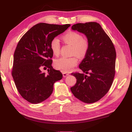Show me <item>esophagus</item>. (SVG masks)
<instances>
[{
  "mask_svg": "<svg viewBox=\"0 0 132 132\" xmlns=\"http://www.w3.org/2000/svg\"><path fill=\"white\" fill-rule=\"evenodd\" d=\"M62 75H63V77H67V76H68V75H69V74H68V73H67V72H62Z\"/></svg>",
  "mask_w": 132,
  "mask_h": 132,
  "instance_id": "1",
  "label": "esophagus"
}]
</instances>
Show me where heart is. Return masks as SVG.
Returning <instances> with one entry per match:
<instances>
[{
    "mask_svg": "<svg viewBox=\"0 0 132 132\" xmlns=\"http://www.w3.org/2000/svg\"><path fill=\"white\" fill-rule=\"evenodd\" d=\"M62 40L66 43L72 46L71 53L74 56L70 58L61 57L56 59L54 62L55 67L62 72H69L77 65L78 60L83 58L88 50V43L83 39L81 34L75 31H69L62 36ZM50 47L53 54L58 56L60 52V40L54 38L51 42Z\"/></svg>",
    "mask_w": 132,
    "mask_h": 132,
    "instance_id": "heart-1",
    "label": "heart"
}]
</instances>
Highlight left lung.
I'll return each mask as SVG.
<instances>
[{
    "instance_id": "obj_1",
    "label": "left lung",
    "mask_w": 132,
    "mask_h": 132,
    "mask_svg": "<svg viewBox=\"0 0 132 132\" xmlns=\"http://www.w3.org/2000/svg\"><path fill=\"white\" fill-rule=\"evenodd\" d=\"M71 29L85 34L88 42V50L79 65V68L86 74H71L77 82L71 87V91L82 102L94 103L104 97L112 85L115 76V47L97 22L78 23L73 25Z\"/></svg>"
}]
</instances>
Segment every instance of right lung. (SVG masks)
<instances>
[{"instance_id":"obj_1","label":"right lung","mask_w":132,"mask_h":132,"mask_svg":"<svg viewBox=\"0 0 132 132\" xmlns=\"http://www.w3.org/2000/svg\"><path fill=\"white\" fill-rule=\"evenodd\" d=\"M70 26L37 24L19 41L14 55L12 76L20 94L28 102L36 104L46 100L52 94L54 83L62 79L61 72L52 66L50 43ZM42 67L48 68L47 75L41 72Z\"/></svg>"}]
</instances>
